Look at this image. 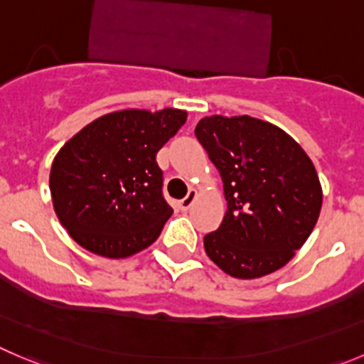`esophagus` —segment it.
<instances>
[{
  "label": "esophagus",
  "instance_id": "esophagus-1",
  "mask_svg": "<svg viewBox=\"0 0 364 364\" xmlns=\"http://www.w3.org/2000/svg\"><path fill=\"white\" fill-rule=\"evenodd\" d=\"M196 196H198V193H196L195 189H189V193H188V195H186V198H182V200H180V202H178L180 209H182V210L191 209V205H193V203H195Z\"/></svg>",
  "mask_w": 364,
  "mask_h": 364
}]
</instances>
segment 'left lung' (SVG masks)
<instances>
[{"instance_id": "left-lung-1", "label": "left lung", "mask_w": 364, "mask_h": 364, "mask_svg": "<svg viewBox=\"0 0 364 364\" xmlns=\"http://www.w3.org/2000/svg\"><path fill=\"white\" fill-rule=\"evenodd\" d=\"M196 139L223 180L227 213L203 237L205 254L236 279H259L288 264L321 209L316 169L291 136L250 116H209Z\"/></svg>"}]
</instances>
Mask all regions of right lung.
<instances>
[{
	"instance_id": "obj_1",
	"label": "right lung",
	"mask_w": 364,
	"mask_h": 364,
	"mask_svg": "<svg viewBox=\"0 0 364 364\" xmlns=\"http://www.w3.org/2000/svg\"><path fill=\"white\" fill-rule=\"evenodd\" d=\"M188 112L117 110L73 136L50 173L53 209L85 250L124 259L150 247L173 209L162 196L157 151L178 132Z\"/></svg>"
}]
</instances>
